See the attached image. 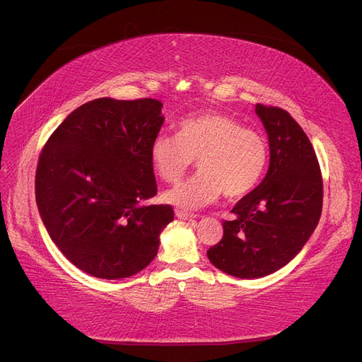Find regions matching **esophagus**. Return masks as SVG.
<instances>
[{
    "label": "esophagus",
    "mask_w": 362,
    "mask_h": 362,
    "mask_svg": "<svg viewBox=\"0 0 362 362\" xmlns=\"http://www.w3.org/2000/svg\"><path fill=\"white\" fill-rule=\"evenodd\" d=\"M176 216L179 218V219H182V221H189V219H194L195 218V215L194 213H189V211H185V210H176Z\"/></svg>",
    "instance_id": "1"
}]
</instances>
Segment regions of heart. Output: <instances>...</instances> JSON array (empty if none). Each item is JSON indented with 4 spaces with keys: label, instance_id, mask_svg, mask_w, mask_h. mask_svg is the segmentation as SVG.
<instances>
[{
    "label": "heart",
    "instance_id": "heart-1",
    "mask_svg": "<svg viewBox=\"0 0 362 362\" xmlns=\"http://www.w3.org/2000/svg\"><path fill=\"white\" fill-rule=\"evenodd\" d=\"M199 171L164 194L170 204L199 209L225 194L238 199L257 188L269 160V144L258 129L237 119L204 112L183 117L177 136L158 134L151 144V163L164 182H177L194 164Z\"/></svg>",
    "mask_w": 362,
    "mask_h": 362
}]
</instances>
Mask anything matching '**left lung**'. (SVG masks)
Here are the masks:
<instances>
[{"mask_svg":"<svg viewBox=\"0 0 362 362\" xmlns=\"http://www.w3.org/2000/svg\"><path fill=\"white\" fill-rule=\"evenodd\" d=\"M255 112L269 136V171L207 250L216 269L240 279L269 276L296 257L316 228L324 198L315 149L296 119L274 105L257 104Z\"/></svg>","mask_w":362,"mask_h":362,"instance_id":"1","label":"left lung"}]
</instances>
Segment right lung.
<instances>
[{
    "label": "right lung",
    "mask_w": 362,
    "mask_h": 362,
    "mask_svg": "<svg viewBox=\"0 0 362 362\" xmlns=\"http://www.w3.org/2000/svg\"><path fill=\"white\" fill-rule=\"evenodd\" d=\"M153 98H97L71 112L38 158L35 202L53 243L100 279L141 272L174 219L156 195L151 144L164 124Z\"/></svg>",
    "instance_id": "add662e5"
}]
</instances>
